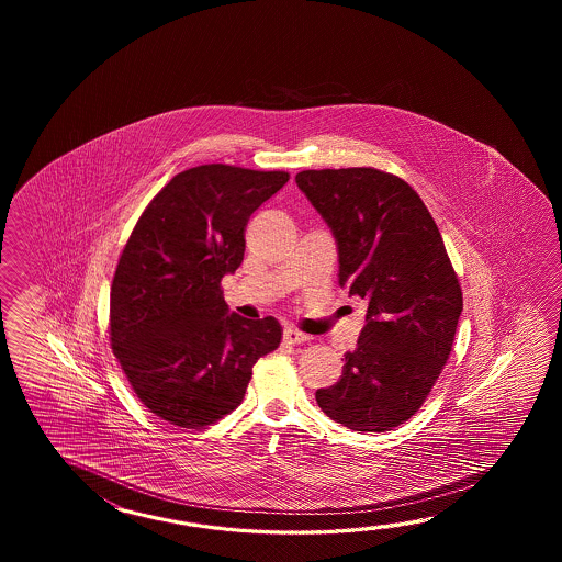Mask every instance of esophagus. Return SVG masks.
<instances>
[{
	"instance_id": "34e87169",
	"label": "esophagus",
	"mask_w": 562,
	"mask_h": 562,
	"mask_svg": "<svg viewBox=\"0 0 562 562\" xmlns=\"http://www.w3.org/2000/svg\"><path fill=\"white\" fill-rule=\"evenodd\" d=\"M283 339H285L286 344H291V346H303V344L310 341V335L301 334L297 329H285Z\"/></svg>"
}]
</instances>
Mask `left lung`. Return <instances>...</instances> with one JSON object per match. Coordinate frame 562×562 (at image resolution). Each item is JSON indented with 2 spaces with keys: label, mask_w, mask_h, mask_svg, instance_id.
I'll return each instance as SVG.
<instances>
[{
  "label": "left lung",
  "mask_w": 562,
  "mask_h": 562,
  "mask_svg": "<svg viewBox=\"0 0 562 562\" xmlns=\"http://www.w3.org/2000/svg\"><path fill=\"white\" fill-rule=\"evenodd\" d=\"M297 187L331 228L339 286L368 301L341 380L315 392L353 431H387L418 412L442 373L462 313V289L418 192L378 168L299 172Z\"/></svg>",
  "instance_id": "8db88e82"
}]
</instances>
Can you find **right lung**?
Segmentation results:
<instances>
[{"label": "right lung", "instance_id": "right-lung-1", "mask_svg": "<svg viewBox=\"0 0 562 562\" xmlns=\"http://www.w3.org/2000/svg\"><path fill=\"white\" fill-rule=\"evenodd\" d=\"M283 170H182L144 209L110 289V344L148 412L204 428L239 406L257 359L281 344L276 317L228 313L221 281L245 255L252 213Z\"/></svg>", "mask_w": 562, "mask_h": 562}]
</instances>
